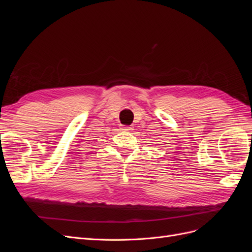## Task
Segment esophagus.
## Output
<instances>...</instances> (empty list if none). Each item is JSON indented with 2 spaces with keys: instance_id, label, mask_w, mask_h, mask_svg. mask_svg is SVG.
Here are the masks:
<instances>
[{
  "instance_id": "34e87169",
  "label": "esophagus",
  "mask_w": 252,
  "mask_h": 252,
  "mask_svg": "<svg viewBox=\"0 0 252 252\" xmlns=\"http://www.w3.org/2000/svg\"><path fill=\"white\" fill-rule=\"evenodd\" d=\"M122 128H123L124 130H132V127L131 126H123Z\"/></svg>"
}]
</instances>
